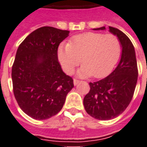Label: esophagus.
Segmentation results:
<instances>
[{"instance_id":"34e87169","label":"esophagus","mask_w":147,"mask_h":147,"mask_svg":"<svg viewBox=\"0 0 147 147\" xmlns=\"http://www.w3.org/2000/svg\"><path fill=\"white\" fill-rule=\"evenodd\" d=\"M79 83H80V80H78L76 79H74V85H77Z\"/></svg>"}]
</instances>
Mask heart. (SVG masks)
<instances>
[{
    "label": "heart",
    "mask_w": 147,
    "mask_h": 147,
    "mask_svg": "<svg viewBox=\"0 0 147 147\" xmlns=\"http://www.w3.org/2000/svg\"><path fill=\"white\" fill-rule=\"evenodd\" d=\"M121 53L122 45L115 35L86 32L73 36L69 44L61 45L58 58L66 73H73L82 59L84 66L79 75L101 79L112 71Z\"/></svg>",
    "instance_id": "b5f03b06"
}]
</instances>
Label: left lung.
Returning a JSON list of instances; mask_svg holds the SVG:
<instances>
[{
	"mask_svg": "<svg viewBox=\"0 0 147 147\" xmlns=\"http://www.w3.org/2000/svg\"><path fill=\"white\" fill-rule=\"evenodd\" d=\"M103 30L105 27L94 28ZM122 45V56L117 67L101 80L90 83V91L84 98L88 115L98 120H110L123 112L134 95L138 80V67L133 44L118 28L109 27Z\"/></svg>",
	"mask_w": 147,
	"mask_h": 147,
	"instance_id": "left-lung-1",
	"label": "left lung"
}]
</instances>
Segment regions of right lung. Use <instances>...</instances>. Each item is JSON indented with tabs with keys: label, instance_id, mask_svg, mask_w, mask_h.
<instances>
[{
	"label": "right lung",
	"instance_id": "right-lung-1",
	"mask_svg": "<svg viewBox=\"0 0 147 147\" xmlns=\"http://www.w3.org/2000/svg\"><path fill=\"white\" fill-rule=\"evenodd\" d=\"M69 31L45 26L25 38L16 51L12 67L14 96L24 112L44 120L62 109L72 78L63 72L58 60L59 44Z\"/></svg>",
	"mask_w": 147,
	"mask_h": 147
}]
</instances>
